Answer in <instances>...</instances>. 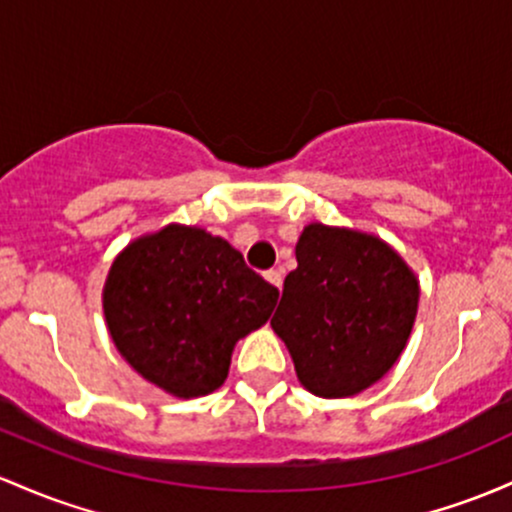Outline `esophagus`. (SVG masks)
<instances>
[{"label":"esophagus","mask_w":512,"mask_h":512,"mask_svg":"<svg viewBox=\"0 0 512 512\" xmlns=\"http://www.w3.org/2000/svg\"><path fill=\"white\" fill-rule=\"evenodd\" d=\"M267 277V282L269 284H274L277 286L279 291H282V284H284V274H282V269H269V272L265 274Z\"/></svg>","instance_id":"1"}]
</instances>
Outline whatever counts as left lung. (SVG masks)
I'll use <instances>...</instances> for the list:
<instances>
[{
    "label": "left lung",
    "mask_w": 512,
    "mask_h": 512,
    "mask_svg": "<svg viewBox=\"0 0 512 512\" xmlns=\"http://www.w3.org/2000/svg\"><path fill=\"white\" fill-rule=\"evenodd\" d=\"M272 318L299 381L323 398L355 396L393 367L411 335L418 282L374 235L311 223Z\"/></svg>",
    "instance_id": "left-lung-1"
}]
</instances>
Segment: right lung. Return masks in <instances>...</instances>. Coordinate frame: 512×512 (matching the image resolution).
I'll return each instance as SVG.
<instances>
[{"label":"right lung","mask_w":512,"mask_h":512,"mask_svg":"<svg viewBox=\"0 0 512 512\" xmlns=\"http://www.w3.org/2000/svg\"><path fill=\"white\" fill-rule=\"evenodd\" d=\"M279 289L245 265L223 238L167 226L116 257L104 286V316L126 362L179 398L216 391L230 352L260 328Z\"/></svg>","instance_id":"1"}]
</instances>
